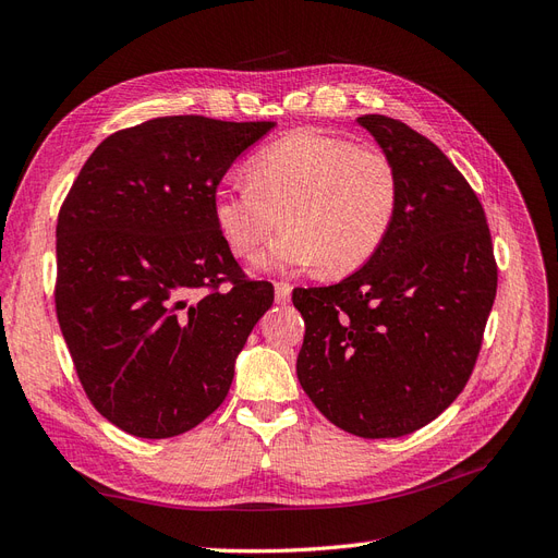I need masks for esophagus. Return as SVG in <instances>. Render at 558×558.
<instances>
[{
  "mask_svg": "<svg viewBox=\"0 0 558 558\" xmlns=\"http://www.w3.org/2000/svg\"><path fill=\"white\" fill-rule=\"evenodd\" d=\"M291 283H283V281H277L275 283V300H277V305H286V302L291 300Z\"/></svg>",
  "mask_w": 558,
  "mask_h": 558,
  "instance_id": "34e87169",
  "label": "esophagus"
}]
</instances>
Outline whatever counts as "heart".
Instances as JSON below:
<instances>
[{"mask_svg": "<svg viewBox=\"0 0 558 558\" xmlns=\"http://www.w3.org/2000/svg\"><path fill=\"white\" fill-rule=\"evenodd\" d=\"M251 181H226L211 197L214 223L234 256L246 258L279 223L256 258L260 272L320 263L342 277L365 265L398 214V174L379 150L332 134L300 130L248 162Z\"/></svg>", "mask_w": 558, "mask_h": 558, "instance_id": "heart-1", "label": "heart"}]
</instances>
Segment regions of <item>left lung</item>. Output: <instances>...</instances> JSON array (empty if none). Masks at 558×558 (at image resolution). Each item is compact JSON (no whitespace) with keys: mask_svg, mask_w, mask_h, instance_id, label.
Instances as JSON below:
<instances>
[{"mask_svg":"<svg viewBox=\"0 0 558 558\" xmlns=\"http://www.w3.org/2000/svg\"><path fill=\"white\" fill-rule=\"evenodd\" d=\"M356 123L393 165L398 214L359 272L293 291L305 318L295 367L320 414L379 440L424 428L463 391L498 269L480 199L442 150L396 118Z\"/></svg>","mask_w":558,"mask_h":558,"instance_id":"1","label":"left lung"}]
</instances>
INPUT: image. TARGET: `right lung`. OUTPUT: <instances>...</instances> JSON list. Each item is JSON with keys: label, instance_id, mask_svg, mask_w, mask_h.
<instances>
[{"label": "right lung", "instance_id": "1", "mask_svg": "<svg viewBox=\"0 0 558 558\" xmlns=\"http://www.w3.org/2000/svg\"><path fill=\"white\" fill-rule=\"evenodd\" d=\"M275 125L165 116L113 132L64 199L60 330L95 410L134 437L162 440L205 421L272 307V283L244 279L211 197Z\"/></svg>", "mask_w": 558, "mask_h": 558}]
</instances>
